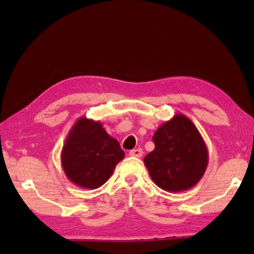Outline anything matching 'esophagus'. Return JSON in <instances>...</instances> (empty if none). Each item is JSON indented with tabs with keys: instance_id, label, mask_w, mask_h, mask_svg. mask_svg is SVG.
<instances>
[{
	"instance_id": "1",
	"label": "esophagus",
	"mask_w": 254,
	"mask_h": 254,
	"mask_svg": "<svg viewBox=\"0 0 254 254\" xmlns=\"http://www.w3.org/2000/svg\"><path fill=\"white\" fill-rule=\"evenodd\" d=\"M143 154L142 149H134V150H131L130 151V156L131 157H135V158H141Z\"/></svg>"
}]
</instances>
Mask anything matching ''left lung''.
Masks as SVG:
<instances>
[{"mask_svg": "<svg viewBox=\"0 0 254 254\" xmlns=\"http://www.w3.org/2000/svg\"><path fill=\"white\" fill-rule=\"evenodd\" d=\"M152 140L156 147L143 161L153 183L170 192L194 187L208 165L207 147L195 124L176 114L159 127Z\"/></svg>", "mask_w": 254, "mask_h": 254, "instance_id": "left-lung-1", "label": "left lung"}]
</instances>
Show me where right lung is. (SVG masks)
Here are the masks:
<instances>
[{
    "instance_id": "right-lung-1",
    "label": "right lung",
    "mask_w": 254,
    "mask_h": 254,
    "mask_svg": "<svg viewBox=\"0 0 254 254\" xmlns=\"http://www.w3.org/2000/svg\"><path fill=\"white\" fill-rule=\"evenodd\" d=\"M126 156L117 139L100 121L81 117L67 134L62 150V167L76 186L96 189L105 184Z\"/></svg>"
}]
</instances>
